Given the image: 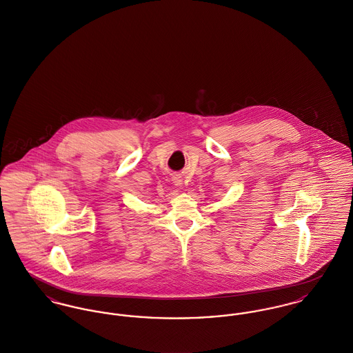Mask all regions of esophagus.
Listing matches in <instances>:
<instances>
[{
	"instance_id": "obj_1",
	"label": "esophagus",
	"mask_w": 353,
	"mask_h": 353,
	"mask_svg": "<svg viewBox=\"0 0 353 353\" xmlns=\"http://www.w3.org/2000/svg\"><path fill=\"white\" fill-rule=\"evenodd\" d=\"M172 181H174V183H175L176 186H181V185H182V182H183V181H182L179 176H175Z\"/></svg>"
}]
</instances>
